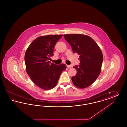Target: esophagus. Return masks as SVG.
<instances>
[{"instance_id": "obj_1", "label": "esophagus", "mask_w": 127, "mask_h": 127, "mask_svg": "<svg viewBox=\"0 0 127 127\" xmlns=\"http://www.w3.org/2000/svg\"><path fill=\"white\" fill-rule=\"evenodd\" d=\"M66 67H68V68H70V67H72V66L67 65H66Z\"/></svg>"}]
</instances>
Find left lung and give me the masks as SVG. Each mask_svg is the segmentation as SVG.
Masks as SVG:
<instances>
[{"label":"left lung","mask_w":127,"mask_h":127,"mask_svg":"<svg viewBox=\"0 0 127 127\" xmlns=\"http://www.w3.org/2000/svg\"><path fill=\"white\" fill-rule=\"evenodd\" d=\"M71 46L74 53L80 55L79 66H74L77 72L71 79L74 85L80 89L88 87L100 74L103 61L101 49L90 36L82 34L64 35Z\"/></svg>","instance_id":"left-lung-1"}]
</instances>
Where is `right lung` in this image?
<instances>
[{"mask_svg":"<svg viewBox=\"0 0 127 127\" xmlns=\"http://www.w3.org/2000/svg\"><path fill=\"white\" fill-rule=\"evenodd\" d=\"M63 35L42 36L36 38L27 48L25 55L26 71L32 81L45 90L53 89L57 84L66 65H56L49 60L53 56L55 45Z\"/></svg>","mask_w":127,"mask_h":127,"instance_id":"1","label":"right lung"}]
</instances>
